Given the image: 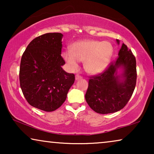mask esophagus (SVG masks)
I'll use <instances>...</instances> for the list:
<instances>
[{"mask_svg": "<svg viewBox=\"0 0 154 154\" xmlns=\"http://www.w3.org/2000/svg\"><path fill=\"white\" fill-rule=\"evenodd\" d=\"M83 79V77H82L81 75H80L79 74L75 75V80H76V81H78V80H80V79Z\"/></svg>", "mask_w": 154, "mask_h": 154, "instance_id": "34e87169", "label": "esophagus"}]
</instances>
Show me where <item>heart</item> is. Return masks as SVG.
<instances>
[{"label": "heart", "instance_id": "1", "mask_svg": "<svg viewBox=\"0 0 154 154\" xmlns=\"http://www.w3.org/2000/svg\"><path fill=\"white\" fill-rule=\"evenodd\" d=\"M113 52V46L109 42L84 40L73 43L70 52H64L62 57L71 70L79 68L78 60L83 62L84 69L88 73L97 74L106 68Z\"/></svg>", "mask_w": 154, "mask_h": 154}]
</instances>
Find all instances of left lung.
Segmentation results:
<instances>
[{"label":"left lung","mask_w":154,"mask_h":154,"mask_svg":"<svg viewBox=\"0 0 154 154\" xmlns=\"http://www.w3.org/2000/svg\"><path fill=\"white\" fill-rule=\"evenodd\" d=\"M117 42L119 43V40ZM119 67L124 68L121 76L116 75ZM121 77L124 79L122 81ZM136 81L135 57L123 43L115 62H111L103 72L90 77L85 100L90 108L98 113L116 112L128 104Z\"/></svg>","instance_id":"obj_1"}]
</instances>
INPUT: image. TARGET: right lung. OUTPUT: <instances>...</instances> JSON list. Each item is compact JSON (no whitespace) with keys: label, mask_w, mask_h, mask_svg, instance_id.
<instances>
[{"label":"right lung","mask_w":154,"mask_h":154,"mask_svg":"<svg viewBox=\"0 0 154 154\" xmlns=\"http://www.w3.org/2000/svg\"><path fill=\"white\" fill-rule=\"evenodd\" d=\"M63 35L48 33L29 44L21 59L20 83L24 97L31 106L53 111L62 106L75 81L73 73L62 66Z\"/></svg>","instance_id":"obj_1"}]
</instances>
